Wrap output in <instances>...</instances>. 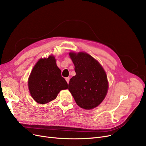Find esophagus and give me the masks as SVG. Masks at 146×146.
Masks as SVG:
<instances>
[{
  "label": "esophagus",
  "mask_w": 146,
  "mask_h": 146,
  "mask_svg": "<svg viewBox=\"0 0 146 146\" xmlns=\"http://www.w3.org/2000/svg\"><path fill=\"white\" fill-rule=\"evenodd\" d=\"M66 81H67V84H68L69 80H70V78H66Z\"/></svg>",
  "instance_id": "obj_1"
}]
</instances>
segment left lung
Wrapping results in <instances>:
<instances>
[{
	"mask_svg": "<svg viewBox=\"0 0 146 146\" xmlns=\"http://www.w3.org/2000/svg\"><path fill=\"white\" fill-rule=\"evenodd\" d=\"M76 75L70 80L68 90L81 108L97 107L106 97L108 80L104 70L92 56L85 52H70Z\"/></svg>",
	"mask_w": 146,
	"mask_h": 146,
	"instance_id": "obj_1",
	"label": "left lung"
}]
</instances>
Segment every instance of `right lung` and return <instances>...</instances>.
I'll use <instances>...</instances> for the list:
<instances>
[{
	"label": "right lung",
	"mask_w": 146,
	"mask_h": 146,
	"mask_svg": "<svg viewBox=\"0 0 146 146\" xmlns=\"http://www.w3.org/2000/svg\"><path fill=\"white\" fill-rule=\"evenodd\" d=\"M28 86L31 97L37 103H48L55 99L61 90L68 88L61 76V70L52 55L37 62L29 78Z\"/></svg>",
	"instance_id": "add662e5"
}]
</instances>
